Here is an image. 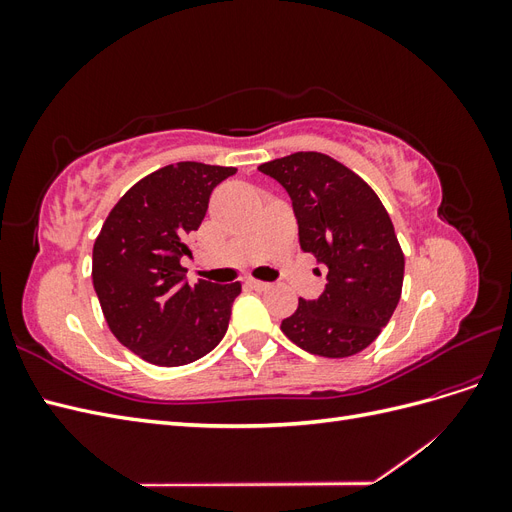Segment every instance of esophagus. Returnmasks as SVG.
<instances>
[{
	"instance_id": "34e87169",
	"label": "esophagus",
	"mask_w": 512,
	"mask_h": 512,
	"mask_svg": "<svg viewBox=\"0 0 512 512\" xmlns=\"http://www.w3.org/2000/svg\"><path fill=\"white\" fill-rule=\"evenodd\" d=\"M247 284H250L252 288H256V290H267L271 284H267V282H260V280H250V282H247Z\"/></svg>"
}]
</instances>
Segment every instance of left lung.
I'll list each match as a JSON object with an SVG mask.
<instances>
[{"label":"left lung","mask_w":512,"mask_h":512,"mask_svg":"<svg viewBox=\"0 0 512 512\" xmlns=\"http://www.w3.org/2000/svg\"><path fill=\"white\" fill-rule=\"evenodd\" d=\"M284 185L299 224L301 250L327 267V288L299 299L282 320L292 344L344 359L365 350L389 324L404 284V252L393 222L369 185L318 151H297L258 166Z\"/></svg>","instance_id":"8db88e82"}]
</instances>
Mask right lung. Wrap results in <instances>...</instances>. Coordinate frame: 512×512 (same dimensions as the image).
<instances>
[{
	"mask_svg": "<svg viewBox=\"0 0 512 512\" xmlns=\"http://www.w3.org/2000/svg\"><path fill=\"white\" fill-rule=\"evenodd\" d=\"M237 168L168 164L119 198L94 243V288L108 329L160 367L198 361L222 342L241 284L185 282L188 239L203 222L213 188Z\"/></svg>",
	"mask_w": 512,
	"mask_h": 512,
	"instance_id": "right-lung-1",
	"label": "right lung"
}]
</instances>
